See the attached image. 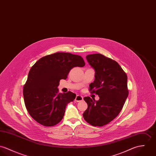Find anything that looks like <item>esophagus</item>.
<instances>
[{
	"instance_id": "obj_1",
	"label": "esophagus",
	"mask_w": 156,
	"mask_h": 156,
	"mask_svg": "<svg viewBox=\"0 0 156 156\" xmlns=\"http://www.w3.org/2000/svg\"><path fill=\"white\" fill-rule=\"evenodd\" d=\"M83 100V97L81 95H76V96L75 98V101L76 102H81Z\"/></svg>"
}]
</instances>
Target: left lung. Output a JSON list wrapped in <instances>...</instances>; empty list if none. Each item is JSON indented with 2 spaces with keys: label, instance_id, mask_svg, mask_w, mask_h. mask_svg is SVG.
Segmentation results:
<instances>
[{
  "label": "left lung",
  "instance_id": "obj_1",
  "mask_svg": "<svg viewBox=\"0 0 156 156\" xmlns=\"http://www.w3.org/2000/svg\"><path fill=\"white\" fill-rule=\"evenodd\" d=\"M87 60L95 70V80L90 91L99 97L84 100L88 108L83 113L84 120L93 126H103L117 117L129 95L127 76L115 60L101 54H89Z\"/></svg>",
  "mask_w": 156,
  "mask_h": 156
}]
</instances>
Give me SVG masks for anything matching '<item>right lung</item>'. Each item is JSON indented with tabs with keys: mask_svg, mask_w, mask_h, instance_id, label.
I'll return each mask as SVG.
<instances>
[{
	"mask_svg": "<svg viewBox=\"0 0 156 156\" xmlns=\"http://www.w3.org/2000/svg\"><path fill=\"white\" fill-rule=\"evenodd\" d=\"M83 57L69 52H55L41 58L31 68L23 87L26 108L30 116L44 126H53L61 121L67 104L76 94L58 93L60 80H66L70 70L83 67Z\"/></svg>",
	"mask_w": 156,
	"mask_h": 156,
	"instance_id": "obj_1",
	"label": "right lung"
}]
</instances>
